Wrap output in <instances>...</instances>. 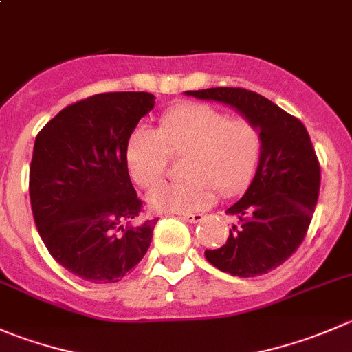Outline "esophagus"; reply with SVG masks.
Returning a JSON list of instances; mask_svg holds the SVG:
<instances>
[{"instance_id": "34e87169", "label": "esophagus", "mask_w": 352, "mask_h": 352, "mask_svg": "<svg viewBox=\"0 0 352 352\" xmlns=\"http://www.w3.org/2000/svg\"><path fill=\"white\" fill-rule=\"evenodd\" d=\"M184 221H189V223H199L204 218L203 213H190V214H180Z\"/></svg>"}]
</instances>
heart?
Here are the masks:
<instances>
[{"label":"heart","instance_id":"heart-1","mask_svg":"<svg viewBox=\"0 0 352 352\" xmlns=\"http://www.w3.org/2000/svg\"><path fill=\"white\" fill-rule=\"evenodd\" d=\"M172 155H186L189 179L158 184L148 194L160 213H192L214 201V194L234 196L251 182L261 153L258 127L245 118L201 103L179 104L160 118L158 131L139 125L129 134L125 163L132 180L151 187L166 172Z\"/></svg>","mask_w":352,"mask_h":352}]
</instances>
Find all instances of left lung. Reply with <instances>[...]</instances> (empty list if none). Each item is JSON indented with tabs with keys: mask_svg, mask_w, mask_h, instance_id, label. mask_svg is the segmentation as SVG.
<instances>
[{
	"mask_svg": "<svg viewBox=\"0 0 352 352\" xmlns=\"http://www.w3.org/2000/svg\"><path fill=\"white\" fill-rule=\"evenodd\" d=\"M197 100L227 104L261 135L254 179L227 213L237 218L223 245L204 256L234 277L268 274L301 245L320 192V163L301 120L270 100L241 87L186 91Z\"/></svg>",
	"mask_w": 352,
	"mask_h": 352,
	"instance_id": "obj_1",
	"label": "left lung"
}]
</instances>
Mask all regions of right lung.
<instances>
[{"label": "right lung", "mask_w": 352, "mask_h": 352, "mask_svg": "<svg viewBox=\"0 0 352 352\" xmlns=\"http://www.w3.org/2000/svg\"><path fill=\"white\" fill-rule=\"evenodd\" d=\"M155 100L149 93L94 94L63 108L34 142V221L50 254L82 280L118 282L151 244L158 218H139L125 144Z\"/></svg>", "instance_id": "1"}]
</instances>
